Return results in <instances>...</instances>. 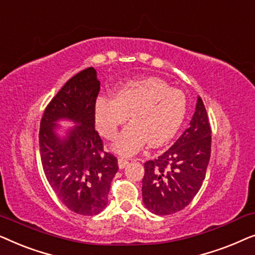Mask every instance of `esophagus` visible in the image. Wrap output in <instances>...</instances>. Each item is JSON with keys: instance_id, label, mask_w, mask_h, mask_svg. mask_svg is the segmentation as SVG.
<instances>
[{"instance_id": "esophagus-1", "label": "esophagus", "mask_w": 255, "mask_h": 255, "mask_svg": "<svg viewBox=\"0 0 255 255\" xmlns=\"http://www.w3.org/2000/svg\"><path fill=\"white\" fill-rule=\"evenodd\" d=\"M128 160L127 158H120V159H118V166H120L121 169L125 168V167L128 166Z\"/></svg>"}]
</instances>
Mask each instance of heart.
Here are the masks:
<instances>
[{
    "label": "heart",
    "mask_w": 255,
    "mask_h": 255,
    "mask_svg": "<svg viewBox=\"0 0 255 255\" xmlns=\"http://www.w3.org/2000/svg\"><path fill=\"white\" fill-rule=\"evenodd\" d=\"M187 100L182 90L172 88L159 78H142L125 82L114 97L101 96L95 104V122L107 139L116 137L118 128L128 120L114 144L123 155L133 154L148 141L160 146L170 140L182 125Z\"/></svg>",
    "instance_id": "b5f03b06"
}]
</instances>
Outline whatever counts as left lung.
I'll use <instances>...</instances> for the list:
<instances>
[{
  "label": "left lung",
  "mask_w": 255,
  "mask_h": 255,
  "mask_svg": "<svg viewBox=\"0 0 255 255\" xmlns=\"http://www.w3.org/2000/svg\"><path fill=\"white\" fill-rule=\"evenodd\" d=\"M211 153V128L201 97L189 127L172 147L144 163L142 202L155 215H172L193 201L205 179Z\"/></svg>",
  "instance_id": "8db88e82"
}]
</instances>
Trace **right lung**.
I'll return each instance as SVG.
<instances>
[{
    "mask_svg": "<svg viewBox=\"0 0 255 255\" xmlns=\"http://www.w3.org/2000/svg\"><path fill=\"white\" fill-rule=\"evenodd\" d=\"M100 81L93 67L69 79L59 90L40 122L39 148L45 176L62 203L83 216L100 214L108 204V194L117 159L103 149L95 130V103ZM76 125L60 137L59 120Z\"/></svg>",
    "mask_w": 255,
    "mask_h": 255,
    "instance_id": "add662e5",
    "label": "right lung"
}]
</instances>
